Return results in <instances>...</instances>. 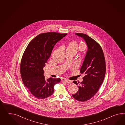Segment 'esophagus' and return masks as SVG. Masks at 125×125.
Instances as JSON below:
<instances>
[{"instance_id":"34e87169","label":"esophagus","mask_w":125,"mask_h":125,"mask_svg":"<svg viewBox=\"0 0 125 125\" xmlns=\"http://www.w3.org/2000/svg\"><path fill=\"white\" fill-rule=\"evenodd\" d=\"M61 81L63 82L66 83H72V81L68 79H61Z\"/></svg>"}]
</instances>
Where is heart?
<instances>
[{"mask_svg":"<svg viewBox=\"0 0 125 125\" xmlns=\"http://www.w3.org/2000/svg\"><path fill=\"white\" fill-rule=\"evenodd\" d=\"M84 46H79V44L77 41L73 40L67 44L66 51L73 53L75 54L79 50H82L83 49Z\"/></svg>","mask_w":125,"mask_h":125,"instance_id":"1","label":"heart"}]
</instances>
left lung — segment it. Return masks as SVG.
<instances>
[{"label": "left lung", "instance_id": "left-lung-1", "mask_svg": "<svg viewBox=\"0 0 125 125\" xmlns=\"http://www.w3.org/2000/svg\"><path fill=\"white\" fill-rule=\"evenodd\" d=\"M76 34L85 40L88 50L80 70L81 73L84 74L83 80L81 82H73L79 84V90L72 96L77 100L85 102L97 94L103 83L106 73V61L103 49L96 41L85 34Z\"/></svg>", "mask_w": 125, "mask_h": 125}]
</instances>
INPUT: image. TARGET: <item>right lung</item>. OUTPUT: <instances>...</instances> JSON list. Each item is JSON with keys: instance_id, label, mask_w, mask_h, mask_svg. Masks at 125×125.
<instances>
[{"instance_id": "1", "label": "right lung", "mask_w": 125, "mask_h": 125, "mask_svg": "<svg viewBox=\"0 0 125 125\" xmlns=\"http://www.w3.org/2000/svg\"><path fill=\"white\" fill-rule=\"evenodd\" d=\"M67 33L50 32L40 34L31 40L21 58L20 73L24 85L34 97L44 99L54 93V86L60 78L46 79L43 67L56 44Z\"/></svg>"}]
</instances>
